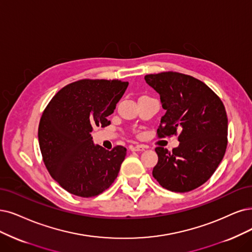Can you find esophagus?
Returning a JSON list of instances; mask_svg holds the SVG:
<instances>
[{
  "label": "esophagus",
  "mask_w": 252,
  "mask_h": 252,
  "mask_svg": "<svg viewBox=\"0 0 252 252\" xmlns=\"http://www.w3.org/2000/svg\"><path fill=\"white\" fill-rule=\"evenodd\" d=\"M129 150L132 152H143L145 150V146L143 144H137V145H131Z\"/></svg>",
  "instance_id": "1"
}]
</instances>
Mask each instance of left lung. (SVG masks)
Segmentation results:
<instances>
[{"label":"left lung","mask_w":252,"mask_h":252,"mask_svg":"<svg viewBox=\"0 0 252 252\" xmlns=\"http://www.w3.org/2000/svg\"><path fill=\"white\" fill-rule=\"evenodd\" d=\"M146 83L160 94L166 113L158 136L179 135L180 145L168 152L157 147L153 175L163 188L189 192L206 183L217 169L227 145V115L218 95L203 82L166 71L147 74Z\"/></svg>","instance_id":"obj_1"}]
</instances>
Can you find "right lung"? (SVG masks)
Returning a JSON list of instances; mask_svg holds the SVG:
<instances>
[{
  "instance_id": "right-lung-1",
  "label": "right lung",
  "mask_w": 252,
  "mask_h": 252,
  "mask_svg": "<svg viewBox=\"0 0 252 252\" xmlns=\"http://www.w3.org/2000/svg\"><path fill=\"white\" fill-rule=\"evenodd\" d=\"M128 83L120 80H81L62 88L40 118L38 141L52 178L67 192L96 196L113 184L126 148L107 151L92 141L93 127H105Z\"/></svg>"
}]
</instances>
